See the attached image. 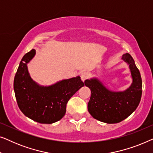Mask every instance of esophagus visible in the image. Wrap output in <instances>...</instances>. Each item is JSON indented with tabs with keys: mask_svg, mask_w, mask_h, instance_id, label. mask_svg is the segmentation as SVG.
<instances>
[{
	"mask_svg": "<svg viewBox=\"0 0 153 153\" xmlns=\"http://www.w3.org/2000/svg\"><path fill=\"white\" fill-rule=\"evenodd\" d=\"M88 73L86 72H83L81 74V80H82L83 81H84L85 79H87L88 78Z\"/></svg>",
	"mask_w": 153,
	"mask_h": 153,
	"instance_id": "34e87169",
	"label": "esophagus"
}]
</instances>
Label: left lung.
Instances as JSON below:
<instances>
[{"instance_id":"8db88e82","label":"left lung","mask_w":153,"mask_h":153,"mask_svg":"<svg viewBox=\"0 0 153 153\" xmlns=\"http://www.w3.org/2000/svg\"><path fill=\"white\" fill-rule=\"evenodd\" d=\"M122 59L129 65L132 79L130 86L126 90L111 91L95 77L84 82L91 91L88 104L90 114L96 120L108 124L125 120L137 109L141 101L142 80L139 70L129 53L123 54Z\"/></svg>"}]
</instances>
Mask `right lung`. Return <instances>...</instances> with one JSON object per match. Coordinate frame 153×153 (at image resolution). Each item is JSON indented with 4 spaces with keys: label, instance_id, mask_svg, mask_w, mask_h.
<instances>
[{
    "label": "right lung",
    "instance_id": "right-lung-1",
    "mask_svg": "<svg viewBox=\"0 0 153 153\" xmlns=\"http://www.w3.org/2000/svg\"><path fill=\"white\" fill-rule=\"evenodd\" d=\"M35 55V50L25 54L14 79V91L18 106L25 116L42 124L60 120L66 112L69 100L84 83L77 76L63 79L48 86L33 80L27 64Z\"/></svg>",
    "mask_w": 153,
    "mask_h": 153
}]
</instances>
